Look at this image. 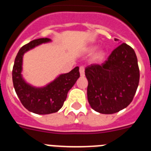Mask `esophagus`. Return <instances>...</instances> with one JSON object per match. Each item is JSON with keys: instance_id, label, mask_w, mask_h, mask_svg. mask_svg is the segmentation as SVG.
<instances>
[{"instance_id": "esophagus-1", "label": "esophagus", "mask_w": 151, "mask_h": 151, "mask_svg": "<svg viewBox=\"0 0 151 151\" xmlns=\"http://www.w3.org/2000/svg\"><path fill=\"white\" fill-rule=\"evenodd\" d=\"M79 72H80V76L82 77L85 76V67L83 66H80L79 67Z\"/></svg>"}]
</instances>
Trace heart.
<instances>
[{
    "label": "heart",
    "mask_w": 151,
    "mask_h": 151,
    "mask_svg": "<svg viewBox=\"0 0 151 151\" xmlns=\"http://www.w3.org/2000/svg\"><path fill=\"white\" fill-rule=\"evenodd\" d=\"M95 50H96V47H90L88 48V51L89 53H91V52H93ZM104 56H105L104 52L103 51V50H99V51L97 52V53L94 54V57H93V60H94V61H101L104 59Z\"/></svg>",
    "instance_id": "b5f03b06"
}]
</instances>
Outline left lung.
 <instances>
[{
  "instance_id": "8db88e82",
  "label": "left lung",
  "mask_w": 151,
  "mask_h": 151,
  "mask_svg": "<svg viewBox=\"0 0 151 151\" xmlns=\"http://www.w3.org/2000/svg\"><path fill=\"white\" fill-rule=\"evenodd\" d=\"M88 85V101L91 108L103 114H113L127 107L138 88L140 71L135 52L122 43L101 65L85 68Z\"/></svg>"
}]
</instances>
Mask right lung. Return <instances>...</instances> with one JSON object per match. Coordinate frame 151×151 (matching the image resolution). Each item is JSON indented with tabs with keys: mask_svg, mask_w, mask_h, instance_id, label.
Returning <instances> with one entry per match:
<instances>
[{
	"mask_svg": "<svg viewBox=\"0 0 151 151\" xmlns=\"http://www.w3.org/2000/svg\"><path fill=\"white\" fill-rule=\"evenodd\" d=\"M48 41H50L49 38H38L22 46L16 57L12 72L13 87L22 104L29 111L41 115L58 111L66 101L68 91L80 76L79 68L76 66L69 73L60 75L45 87H33L25 82L22 76L24 54L35 47Z\"/></svg>",
	"mask_w": 151,
	"mask_h": 151,
	"instance_id": "add662e5",
	"label": "right lung"
}]
</instances>
